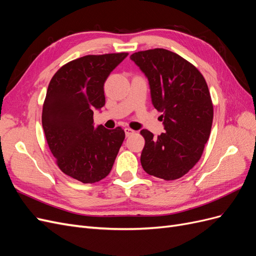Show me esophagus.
Masks as SVG:
<instances>
[{
  "mask_svg": "<svg viewBox=\"0 0 256 256\" xmlns=\"http://www.w3.org/2000/svg\"><path fill=\"white\" fill-rule=\"evenodd\" d=\"M125 130V134H126V136H131V134H134L136 131L134 130H132V129H130V128H125L124 129Z\"/></svg>",
  "mask_w": 256,
  "mask_h": 256,
  "instance_id": "34e87169",
  "label": "esophagus"
}]
</instances>
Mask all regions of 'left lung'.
Segmentation results:
<instances>
[{
	"mask_svg": "<svg viewBox=\"0 0 256 256\" xmlns=\"http://www.w3.org/2000/svg\"><path fill=\"white\" fill-rule=\"evenodd\" d=\"M130 58L148 79L152 102L162 113L166 130L157 138L141 131L142 168L161 180H178L202 157L210 134L214 106L207 83L194 65L172 51H138Z\"/></svg>",
	"mask_w": 256,
	"mask_h": 256,
	"instance_id": "obj_1",
	"label": "left lung"
}]
</instances>
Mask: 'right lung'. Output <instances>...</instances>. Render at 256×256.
<instances>
[{
  "label": "right lung",
  "instance_id": "obj_1",
  "mask_svg": "<svg viewBox=\"0 0 256 256\" xmlns=\"http://www.w3.org/2000/svg\"><path fill=\"white\" fill-rule=\"evenodd\" d=\"M127 52L85 56L52 76L42 106V128L56 164L66 175L94 184L109 175L125 138L120 127L94 128V109L106 104L104 85Z\"/></svg>",
  "mask_w": 256,
  "mask_h": 256
}]
</instances>
